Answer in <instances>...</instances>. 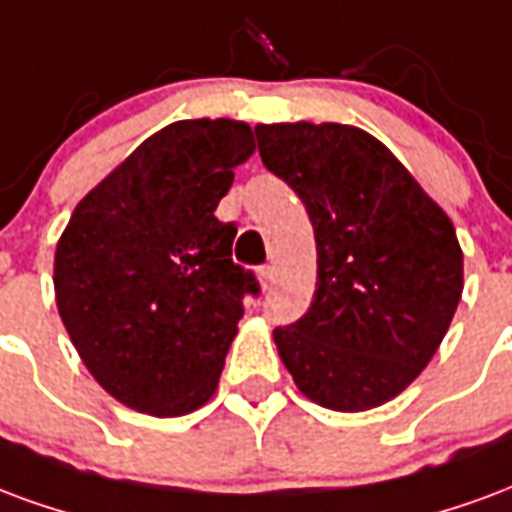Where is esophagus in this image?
Listing matches in <instances>:
<instances>
[{
  "mask_svg": "<svg viewBox=\"0 0 512 512\" xmlns=\"http://www.w3.org/2000/svg\"><path fill=\"white\" fill-rule=\"evenodd\" d=\"M272 281H275V270H272L270 264H264V267H259V283H261V289H270Z\"/></svg>",
  "mask_w": 512,
  "mask_h": 512,
  "instance_id": "34e87169",
  "label": "esophagus"
}]
</instances>
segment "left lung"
<instances>
[{"mask_svg":"<svg viewBox=\"0 0 512 512\" xmlns=\"http://www.w3.org/2000/svg\"><path fill=\"white\" fill-rule=\"evenodd\" d=\"M256 138L316 237L311 308L272 333L283 365L335 412L387 404L431 363L464 292L453 223L365 130L281 122L256 125Z\"/></svg>","mask_w":512,"mask_h":512,"instance_id":"1","label":"left lung"}]
</instances>
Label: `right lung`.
<instances>
[{
	"label": "right lung",
	"mask_w": 512,
	"mask_h": 512,
	"mask_svg": "<svg viewBox=\"0 0 512 512\" xmlns=\"http://www.w3.org/2000/svg\"><path fill=\"white\" fill-rule=\"evenodd\" d=\"M253 130L237 119L171 122L78 201L54 256L70 341L119 404L179 417L212 398L259 294L231 261L234 223L215 218Z\"/></svg>",
	"instance_id": "obj_1"
}]
</instances>
